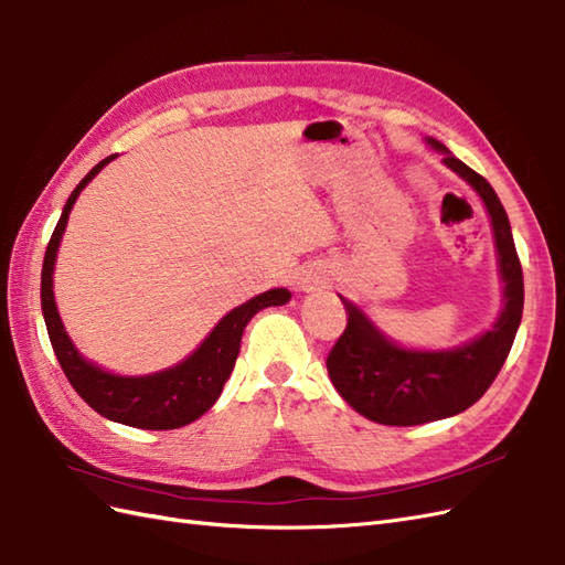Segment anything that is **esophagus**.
Masks as SVG:
<instances>
[{"instance_id": "1", "label": "esophagus", "mask_w": 565, "mask_h": 565, "mask_svg": "<svg viewBox=\"0 0 565 565\" xmlns=\"http://www.w3.org/2000/svg\"><path fill=\"white\" fill-rule=\"evenodd\" d=\"M321 285H326L319 275H307V278H302L299 280V287H302L305 292H311V290H317V287H321Z\"/></svg>"}]
</instances>
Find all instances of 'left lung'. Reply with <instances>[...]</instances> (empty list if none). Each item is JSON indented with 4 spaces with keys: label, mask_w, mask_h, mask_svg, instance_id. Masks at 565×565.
Wrapping results in <instances>:
<instances>
[{
    "label": "left lung",
    "mask_w": 565,
    "mask_h": 565,
    "mask_svg": "<svg viewBox=\"0 0 565 565\" xmlns=\"http://www.w3.org/2000/svg\"><path fill=\"white\" fill-rule=\"evenodd\" d=\"M428 145L445 152V164L467 179L486 203L495 234L500 275L505 282V307L493 329L476 341L443 353H413L386 341L358 307L343 299L348 323L326 358V370L338 394L358 413L374 423L398 428L457 416L473 406L508 360L524 307L518 248L512 242L505 207L500 205L491 183L449 154L443 142L430 137Z\"/></svg>",
    "instance_id": "1"
}]
</instances>
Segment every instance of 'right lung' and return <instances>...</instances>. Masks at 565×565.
I'll return each mask as SVG.
<instances>
[{
	"label": "right lung",
	"mask_w": 565,
	"mask_h": 565,
	"mask_svg": "<svg viewBox=\"0 0 565 565\" xmlns=\"http://www.w3.org/2000/svg\"><path fill=\"white\" fill-rule=\"evenodd\" d=\"M110 159L113 154L104 161H98V164L79 181V185L74 188L65 210H62L57 227L47 242L41 273V305L47 335L50 343H53L60 367L74 386V392H77L96 413H102L104 418L142 430L183 428V425L203 416L222 394V386L230 380L236 355H239L246 323L254 319V315L260 309L290 302L292 295L278 287V290L263 292L254 299H248L246 305L232 309L191 358L164 372L147 374V377H116V374H108L92 365V362H86L77 353V348L72 345L70 335L65 333V326L60 321L53 297V268L57 246L62 239V232H65L74 200H77L82 188L89 183Z\"/></svg>",
	"instance_id": "add662e5"
}]
</instances>
